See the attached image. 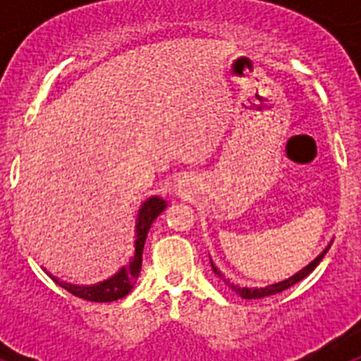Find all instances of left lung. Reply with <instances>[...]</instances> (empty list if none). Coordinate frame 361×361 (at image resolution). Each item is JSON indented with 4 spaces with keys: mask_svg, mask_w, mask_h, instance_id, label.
<instances>
[{
    "mask_svg": "<svg viewBox=\"0 0 361 361\" xmlns=\"http://www.w3.org/2000/svg\"><path fill=\"white\" fill-rule=\"evenodd\" d=\"M331 247V245H329ZM329 247H327V250L324 251V253L320 255V257H317L314 258V260H312L311 264H309L307 267H304V269L302 271H298V273H296L295 276H291V279H288V280H283V282H279V283H273V286H267V288H262V289H251V288H238V286H235V283H229V280H226L224 276L220 275V271L216 269L215 266H213V271H215V275H219L220 279L224 280L226 283H228L229 288L233 289V291L237 293L238 296H242V298H245V300H257V298H264V296H271V295H276V293H282L283 289H288V288H291V286H295V283H298L300 280H304L305 276L309 275V273H311L312 269H314V267L318 266V264H320V260L322 258L325 257V253H327V251H329Z\"/></svg>",
    "mask_w": 361,
    "mask_h": 361,
    "instance_id": "8db88e82",
    "label": "left lung"
}]
</instances>
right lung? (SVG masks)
I'll list each match as a JSON object with an SVG mask.
<instances>
[{
  "label": "right lung",
  "instance_id": "add662e5",
  "mask_svg": "<svg viewBox=\"0 0 361 361\" xmlns=\"http://www.w3.org/2000/svg\"><path fill=\"white\" fill-rule=\"evenodd\" d=\"M164 208L166 202L162 199H159V197H152V199L142 204L141 212H139V219H137L135 255H133L132 262L128 266H124L116 276H111V279L104 280V282L97 283V286H90V288L72 286V283L59 282L57 279H54L57 286H61L63 289L72 293L73 296L86 300V302H116V300L128 295L132 291L133 283L139 279V273H141L142 247H145V240L146 235H148L149 226H152L153 220L164 212Z\"/></svg>",
  "mask_w": 361,
  "mask_h": 361
}]
</instances>
